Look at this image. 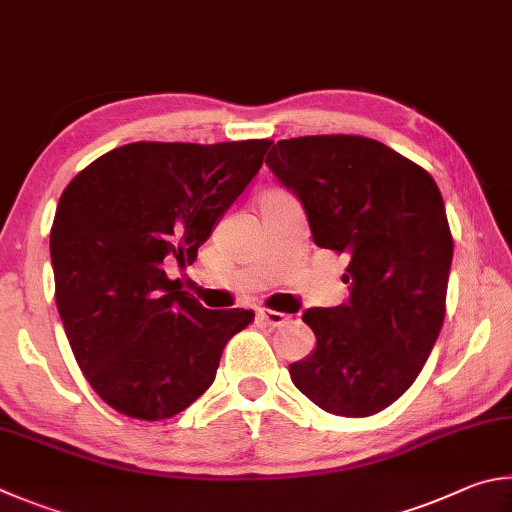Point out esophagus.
Segmentation results:
<instances>
[{"label": "esophagus", "mask_w": 512, "mask_h": 512, "mask_svg": "<svg viewBox=\"0 0 512 512\" xmlns=\"http://www.w3.org/2000/svg\"><path fill=\"white\" fill-rule=\"evenodd\" d=\"M256 317L258 321H263V324L270 328H281L290 321L288 315H283V312H276V310H258Z\"/></svg>", "instance_id": "1"}]
</instances>
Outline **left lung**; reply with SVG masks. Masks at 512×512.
<instances>
[{
    "label": "left lung",
    "mask_w": 512,
    "mask_h": 512,
    "mask_svg": "<svg viewBox=\"0 0 512 512\" xmlns=\"http://www.w3.org/2000/svg\"><path fill=\"white\" fill-rule=\"evenodd\" d=\"M265 164L301 200L315 245L348 258L351 299L303 312L317 348L290 364L294 387L328 414H378L414 384L445 319L454 240L441 191L357 134L276 141Z\"/></svg>",
    "instance_id": "8db88e82"
}]
</instances>
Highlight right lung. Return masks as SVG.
I'll use <instances>...</instances> for the list:
<instances>
[{
    "label": "right lung",
    "instance_id": "1",
    "mask_svg": "<svg viewBox=\"0 0 512 512\" xmlns=\"http://www.w3.org/2000/svg\"><path fill=\"white\" fill-rule=\"evenodd\" d=\"M270 139L137 141L62 191L51 227L56 306L80 371L123 416L166 420L215 380L254 312L209 310L168 279L186 267L263 166Z\"/></svg>",
    "mask_w": 512,
    "mask_h": 512
}]
</instances>
